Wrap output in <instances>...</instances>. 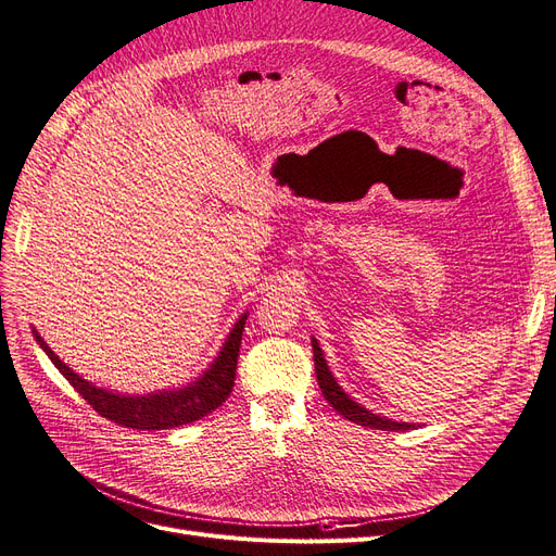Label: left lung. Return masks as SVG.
<instances>
[{
  "mask_svg": "<svg viewBox=\"0 0 556 556\" xmlns=\"http://www.w3.org/2000/svg\"><path fill=\"white\" fill-rule=\"evenodd\" d=\"M313 342V354H315V372H317V381H319V389L324 393V397L329 400V405L342 414L348 420H352V424H358V426H368V428H375V430H395V432H402V430H412L416 428L414 424H405V420H393V418H387V416H379V414H372L370 409H366L363 405H358V402H354L348 393H344L340 389V384L336 381L333 372L329 370L327 366V358H324L321 354V348L319 342L315 338H311Z\"/></svg>",
  "mask_w": 556,
  "mask_h": 556,
  "instance_id": "1",
  "label": "left lung"
}]
</instances>
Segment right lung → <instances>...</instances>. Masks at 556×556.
<instances>
[{
    "instance_id": "add662e5",
    "label": "right lung",
    "mask_w": 556,
    "mask_h": 556,
    "mask_svg": "<svg viewBox=\"0 0 556 556\" xmlns=\"http://www.w3.org/2000/svg\"><path fill=\"white\" fill-rule=\"evenodd\" d=\"M245 319H248V313H243L237 319L232 331H229V336L225 338L218 356L200 377L188 381L186 387L163 389V391L144 393V395H126V393L108 391L103 387L91 384V381L83 379L78 372H73L66 363L48 348V342L38 336L34 327H31V333L36 342L41 344V350L48 354V358L54 363V368L68 379V384L78 391L101 416L112 420V424L136 428V430H169V428L193 424V420H200L202 416L212 414L223 405L227 395L232 393L235 375H237V356L241 348V333H243Z\"/></svg>"
}]
</instances>
